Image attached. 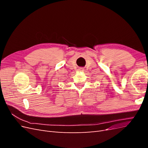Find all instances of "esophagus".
I'll use <instances>...</instances> for the list:
<instances>
[{
  "mask_svg": "<svg viewBox=\"0 0 148 148\" xmlns=\"http://www.w3.org/2000/svg\"><path fill=\"white\" fill-rule=\"evenodd\" d=\"M78 70H79V71H83L84 70V69H83V68H80V69H79Z\"/></svg>",
  "mask_w": 148,
  "mask_h": 148,
  "instance_id": "1",
  "label": "esophagus"
}]
</instances>
